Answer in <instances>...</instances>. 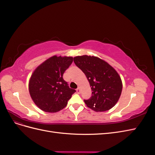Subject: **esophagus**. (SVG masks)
<instances>
[{"mask_svg": "<svg viewBox=\"0 0 155 155\" xmlns=\"http://www.w3.org/2000/svg\"><path fill=\"white\" fill-rule=\"evenodd\" d=\"M76 92H77L78 94H80V92H81V88H79V87H78V88L76 89Z\"/></svg>", "mask_w": 155, "mask_h": 155, "instance_id": "1", "label": "esophagus"}]
</instances>
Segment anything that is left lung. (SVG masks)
I'll return each mask as SVG.
<instances>
[{
  "mask_svg": "<svg viewBox=\"0 0 155 155\" xmlns=\"http://www.w3.org/2000/svg\"><path fill=\"white\" fill-rule=\"evenodd\" d=\"M74 62L85 74L92 89V96L84 101L96 112L113 107L120 97L122 83L119 74L110 64L97 57L77 56Z\"/></svg>",
  "mask_w": 155,
  "mask_h": 155,
  "instance_id": "obj_1",
  "label": "left lung"
}]
</instances>
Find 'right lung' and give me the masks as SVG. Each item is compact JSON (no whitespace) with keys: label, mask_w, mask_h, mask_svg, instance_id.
<instances>
[{"label":"right lung","mask_w":155,"mask_h":155,"mask_svg":"<svg viewBox=\"0 0 155 155\" xmlns=\"http://www.w3.org/2000/svg\"><path fill=\"white\" fill-rule=\"evenodd\" d=\"M72 61V57L55 55L35 69L29 82V91L39 109L55 112L67 106L76 90L69 87L63 76Z\"/></svg>","instance_id":"add662e5"}]
</instances>
